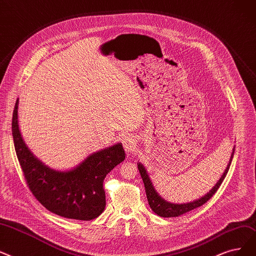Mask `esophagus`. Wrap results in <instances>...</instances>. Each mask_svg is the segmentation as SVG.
I'll return each instance as SVG.
<instances>
[{
  "mask_svg": "<svg viewBox=\"0 0 256 256\" xmlns=\"http://www.w3.org/2000/svg\"><path fill=\"white\" fill-rule=\"evenodd\" d=\"M122 142H123V146L124 148L126 150V152L128 153H131L134 151L136 147V136H133L131 134L125 136L123 138V140H122Z\"/></svg>",
  "mask_w": 256,
  "mask_h": 256,
  "instance_id": "1",
  "label": "esophagus"
}]
</instances>
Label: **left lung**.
Here are the masks:
<instances>
[{"mask_svg":"<svg viewBox=\"0 0 256 256\" xmlns=\"http://www.w3.org/2000/svg\"><path fill=\"white\" fill-rule=\"evenodd\" d=\"M234 154V147L232 153H231V157H230L229 162L227 164V168H225L223 175L220 177V179L218 180L216 184L214 186V188L210 192H206L204 196H202L201 198H199L197 200H194V201H190L188 203H180V204L168 202V201L164 200L162 196H160V194L155 190V188L153 186V184L148 175L147 170L144 168V166L140 162H138V168L140 174L142 176V179L144 181V186L146 188V194H147V199H148L151 210L160 216L173 218V216H179L181 214H184L194 208H199V206L203 205L205 202H208L216 194L218 188H220V186L222 184L223 180L225 179V177L228 173V170L230 168L231 162H232Z\"/></svg>","mask_w":256,"mask_h":256,"instance_id":"obj_1","label":"left lung"}]
</instances>
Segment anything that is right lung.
Returning <instances> with one entry per match:
<instances>
[{
	"label": "right lung",
	"instance_id": "add662e5",
	"mask_svg": "<svg viewBox=\"0 0 256 256\" xmlns=\"http://www.w3.org/2000/svg\"><path fill=\"white\" fill-rule=\"evenodd\" d=\"M18 99L12 116V136L24 176L34 197L44 208L60 216L90 221L105 210L103 181L125 160L120 142L96 151L66 171L52 168L28 148L18 127Z\"/></svg>",
	"mask_w": 256,
	"mask_h": 256
}]
</instances>
